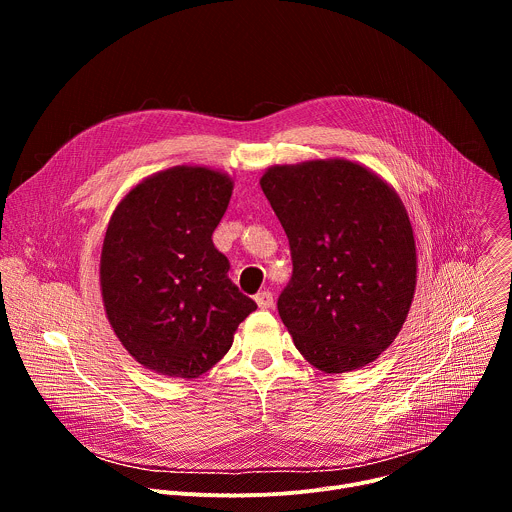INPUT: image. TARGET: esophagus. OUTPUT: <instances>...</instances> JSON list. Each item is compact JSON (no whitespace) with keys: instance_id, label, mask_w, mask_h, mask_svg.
<instances>
[{"instance_id":"obj_1","label":"esophagus","mask_w":512,"mask_h":512,"mask_svg":"<svg viewBox=\"0 0 512 512\" xmlns=\"http://www.w3.org/2000/svg\"><path fill=\"white\" fill-rule=\"evenodd\" d=\"M255 302L261 310H269V308H273V294L271 291H259V294L255 296Z\"/></svg>"}]
</instances>
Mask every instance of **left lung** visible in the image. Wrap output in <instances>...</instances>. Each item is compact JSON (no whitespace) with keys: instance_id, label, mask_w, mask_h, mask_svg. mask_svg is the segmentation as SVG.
<instances>
[{"instance_id":"1","label":"left lung","mask_w":512,"mask_h":512,"mask_svg":"<svg viewBox=\"0 0 512 512\" xmlns=\"http://www.w3.org/2000/svg\"><path fill=\"white\" fill-rule=\"evenodd\" d=\"M261 190L289 239L294 275L277 300L318 371H358L401 332L417 283L407 208L371 168L344 158L271 166Z\"/></svg>"}]
</instances>
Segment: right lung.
Wrapping results in <instances>:
<instances>
[{"mask_svg": "<svg viewBox=\"0 0 512 512\" xmlns=\"http://www.w3.org/2000/svg\"><path fill=\"white\" fill-rule=\"evenodd\" d=\"M235 180L174 166L137 182L115 206L101 249V296L123 348L158 375L198 379L257 310L212 245Z\"/></svg>", "mask_w": 512, "mask_h": 512, "instance_id": "obj_1", "label": "right lung"}]
</instances>
